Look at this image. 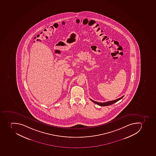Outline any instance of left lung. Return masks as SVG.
<instances>
[{
	"label": "left lung",
	"mask_w": 156,
	"mask_h": 156,
	"mask_svg": "<svg viewBox=\"0 0 156 156\" xmlns=\"http://www.w3.org/2000/svg\"><path fill=\"white\" fill-rule=\"evenodd\" d=\"M123 96H122L121 98H119L115 100H113V101H108V102H105V103H99V102H96V101H93L92 100L90 99V100H91L92 102H94V103L96 104L97 105H99V106H109V105H111L115 103V102H118V101H119V100H121V99L122 98H123Z\"/></svg>",
	"instance_id": "left-lung-1"
}]
</instances>
